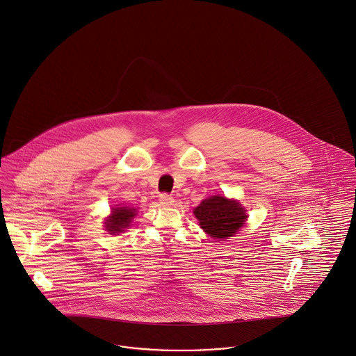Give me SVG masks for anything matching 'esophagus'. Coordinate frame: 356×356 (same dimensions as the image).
Returning <instances> with one entry per match:
<instances>
[{
  "label": "esophagus",
  "mask_w": 356,
  "mask_h": 356,
  "mask_svg": "<svg viewBox=\"0 0 356 356\" xmlns=\"http://www.w3.org/2000/svg\"><path fill=\"white\" fill-rule=\"evenodd\" d=\"M159 201H161V204L164 205V207H168V205H171L174 202V197L171 194L163 193L161 194Z\"/></svg>",
  "instance_id": "obj_1"
}]
</instances>
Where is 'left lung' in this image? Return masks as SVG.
Listing matches in <instances>:
<instances>
[{
  "label": "left lung",
  "mask_w": 356,
  "mask_h": 356,
  "mask_svg": "<svg viewBox=\"0 0 356 356\" xmlns=\"http://www.w3.org/2000/svg\"><path fill=\"white\" fill-rule=\"evenodd\" d=\"M194 216L201 228L215 239H226L245 225V209L239 202L222 195L204 200L195 209Z\"/></svg>",
  "instance_id": "8db88e82"
}]
</instances>
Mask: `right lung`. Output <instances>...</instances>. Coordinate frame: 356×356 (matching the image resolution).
Returning a JSON list of instances; mask_svg holds the SVG:
<instances>
[{"label":"right lung","mask_w":356,"mask_h":356,"mask_svg":"<svg viewBox=\"0 0 356 356\" xmlns=\"http://www.w3.org/2000/svg\"><path fill=\"white\" fill-rule=\"evenodd\" d=\"M136 216V209L129 207H121V208H113V215L104 222L106 229L110 234H118L122 232L127 227L130 226L131 219Z\"/></svg>","instance_id":"right-lung-1"}]
</instances>
